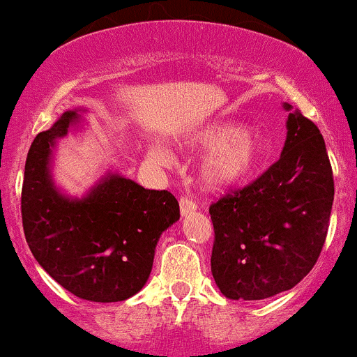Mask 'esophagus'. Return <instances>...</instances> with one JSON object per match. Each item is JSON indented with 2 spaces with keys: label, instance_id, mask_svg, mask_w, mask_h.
<instances>
[{
  "label": "esophagus",
  "instance_id": "34e87169",
  "mask_svg": "<svg viewBox=\"0 0 357 357\" xmlns=\"http://www.w3.org/2000/svg\"><path fill=\"white\" fill-rule=\"evenodd\" d=\"M196 210V201H192L190 197H180V213H182V217H187V215L194 213Z\"/></svg>",
  "mask_w": 357,
  "mask_h": 357
}]
</instances>
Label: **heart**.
Wrapping results in <instances>:
<instances>
[{
  "instance_id": "obj_1",
  "label": "heart",
  "mask_w": 357,
  "mask_h": 357,
  "mask_svg": "<svg viewBox=\"0 0 357 357\" xmlns=\"http://www.w3.org/2000/svg\"><path fill=\"white\" fill-rule=\"evenodd\" d=\"M183 146L192 151H208L201 165V180L213 190L245 183L259 174L269 158V146L260 133L231 121L199 126L183 139ZM149 154L160 163H167L170 158L158 146H151Z\"/></svg>"
}]
</instances>
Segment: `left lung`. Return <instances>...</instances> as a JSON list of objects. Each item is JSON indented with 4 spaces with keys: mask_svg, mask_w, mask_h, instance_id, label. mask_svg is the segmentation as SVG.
I'll return each mask as SVG.
<instances>
[{
    "mask_svg": "<svg viewBox=\"0 0 357 357\" xmlns=\"http://www.w3.org/2000/svg\"><path fill=\"white\" fill-rule=\"evenodd\" d=\"M290 111L281 158L210 206L211 274L231 300H262L298 284L317 262L333 204V172L319 128Z\"/></svg>",
    "mask_w": 357,
    "mask_h": 357,
    "instance_id": "left-lung-1",
    "label": "left lung"
}]
</instances>
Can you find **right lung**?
<instances>
[{
  "label": "right lung",
  "instance_id": "add662e5",
  "mask_svg": "<svg viewBox=\"0 0 357 357\" xmlns=\"http://www.w3.org/2000/svg\"><path fill=\"white\" fill-rule=\"evenodd\" d=\"M77 121L76 111H66L31 144L20 201L24 234L38 264L67 291L121 302L149 280L160 236L180 218L178 201L119 174L102 177L83 197L60 192L52 154Z\"/></svg>",
  "mask_w": 357,
  "mask_h": 357
}]
</instances>
